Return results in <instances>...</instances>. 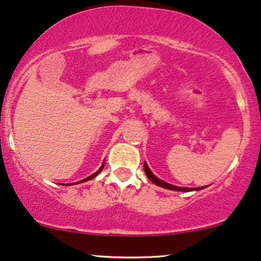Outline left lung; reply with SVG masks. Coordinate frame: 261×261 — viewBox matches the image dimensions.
<instances>
[{"label": "left lung", "instance_id": "left-lung-1", "mask_svg": "<svg viewBox=\"0 0 261 261\" xmlns=\"http://www.w3.org/2000/svg\"><path fill=\"white\" fill-rule=\"evenodd\" d=\"M144 172H146V176L148 177V179H149L150 182H153L155 186H158V187L165 188V189L176 190V191H191V190H200V189H203V188H204V187H201V188H197V189H190V188L177 187V186H173V184L166 183V182H165V180L159 179V178H158L153 172H151L149 167H148L147 163H144Z\"/></svg>", "mask_w": 261, "mask_h": 261}]
</instances>
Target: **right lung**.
I'll list each match as a JSON object with an SVG mask.
<instances>
[{
	"label": "right lung",
	"instance_id": "1",
	"mask_svg": "<svg viewBox=\"0 0 261 261\" xmlns=\"http://www.w3.org/2000/svg\"><path fill=\"white\" fill-rule=\"evenodd\" d=\"M103 166H105V160H103V163H102V166L100 167V169H98V171H96V172H95V173H92L91 176H89V177H87V178H84V179H82L81 182H78V183H83V182H87V180H90V179H92V178H95V177L97 176L98 173L101 172L102 170H103ZM67 186H68V184H67ZM70 186H71V184H70Z\"/></svg>",
	"mask_w": 261,
	"mask_h": 261
}]
</instances>
